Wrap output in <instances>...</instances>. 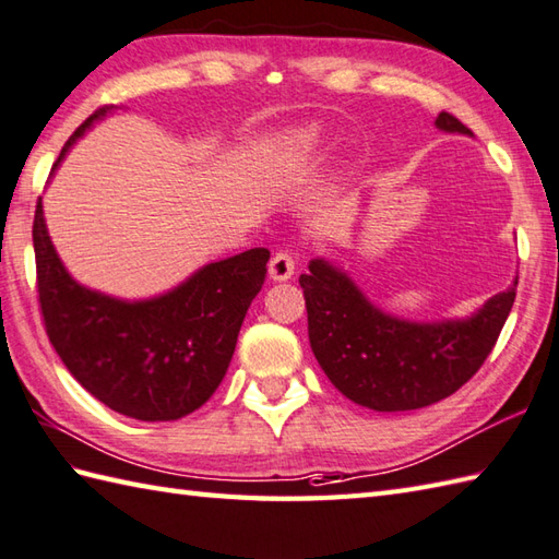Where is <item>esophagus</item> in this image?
<instances>
[{"label":"esophagus","instance_id":"esophagus-1","mask_svg":"<svg viewBox=\"0 0 559 559\" xmlns=\"http://www.w3.org/2000/svg\"><path fill=\"white\" fill-rule=\"evenodd\" d=\"M270 280L272 282H287L294 275V258L287 250H280V253L272 255L270 260Z\"/></svg>","mask_w":559,"mask_h":559}]
</instances>
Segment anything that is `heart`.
<instances>
[{
  "label": "heart",
  "mask_w": 559,
  "mask_h": 559,
  "mask_svg": "<svg viewBox=\"0 0 559 559\" xmlns=\"http://www.w3.org/2000/svg\"><path fill=\"white\" fill-rule=\"evenodd\" d=\"M318 142H321V130L318 128H306V130H296L292 134H284L282 140H277L270 162L265 164L267 176L287 174V170L299 162L301 156H309L311 152H316Z\"/></svg>",
  "instance_id": "b5f03b06"
}]
</instances>
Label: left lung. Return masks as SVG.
<instances>
[{
    "mask_svg": "<svg viewBox=\"0 0 559 559\" xmlns=\"http://www.w3.org/2000/svg\"><path fill=\"white\" fill-rule=\"evenodd\" d=\"M435 124L473 134L449 112ZM299 284L318 364L340 393L376 413L427 407L459 391L492 352L516 299L514 282L471 316L417 323L381 311L325 258L311 260Z\"/></svg>",
    "mask_w": 559,
    "mask_h": 559,
    "instance_id": "obj_1",
    "label": "left lung"
}]
</instances>
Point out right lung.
Wrapping results in <instances>:
<instances>
[{
  "label": "right lung",
  "mask_w": 559,
  "mask_h": 559,
  "mask_svg": "<svg viewBox=\"0 0 559 559\" xmlns=\"http://www.w3.org/2000/svg\"><path fill=\"white\" fill-rule=\"evenodd\" d=\"M96 110L67 140L52 174ZM45 330L74 379L100 403L142 423H170L202 407L219 389L250 301L263 289L267 248L216 260L152 299H118L79 284L57 255L38 200L33 219Z\"/></svg>",
  "instance_id": "right-lung-1"
}]
</instances>
